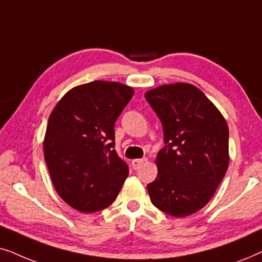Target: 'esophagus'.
<instances>
[{"mask_svg":"<svg viewBox=\"0 0 262 262\" xmlns=\"http://www.w3.org/2000/svg\"><path fill=\"white\" fill-rule=\"evenodd\" d=\"M145 162H146L145 158H142V159H134V160H132V166H133L134 170H137V169H139V167H140L141 164H144Z\"/></svg>","mask_w":262,"mask_h":262,"instance_id":"esophagus-1","label":"esophagus"}]
</instances>
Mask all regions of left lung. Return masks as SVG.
Listing matches in <instances>:
<instances>
[{"label":"left lung","instance_id":"8db88e82","mask_svg":"<svg viewBox=\"0 0 262 262\" xmlns=\"http://www.w3.org/2000/svg\"><path fill=\"white\" fill-rule=\"evenodd\" d=\"M145 97L162 122L165 144L157 155V179L147 184L149 198L173 217L193 214L211 200L228 170V124L190 83L159 86Z\"/></svg>","mask_w":262,"mask_h":262}]
</instances>
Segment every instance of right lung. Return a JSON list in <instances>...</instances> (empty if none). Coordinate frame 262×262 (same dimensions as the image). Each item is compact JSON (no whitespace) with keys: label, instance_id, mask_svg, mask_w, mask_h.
<instances>
[{"label":"right lung","instance_id":"1","mask_svg":"<svg viewBox=\"0 0 262 262\" xmlns=\"http://www.w3.org/2000/svg\"><path fill=\"white\" fill-rule=\"evenodd\" d=\"M134 95L120 82L92 81L66 93L49 117L44 158L57 193L85 213L110 206L129 173L115 149V122Z\"/></svg>","mask_w":262,"mask_h":262}]
</instances>
